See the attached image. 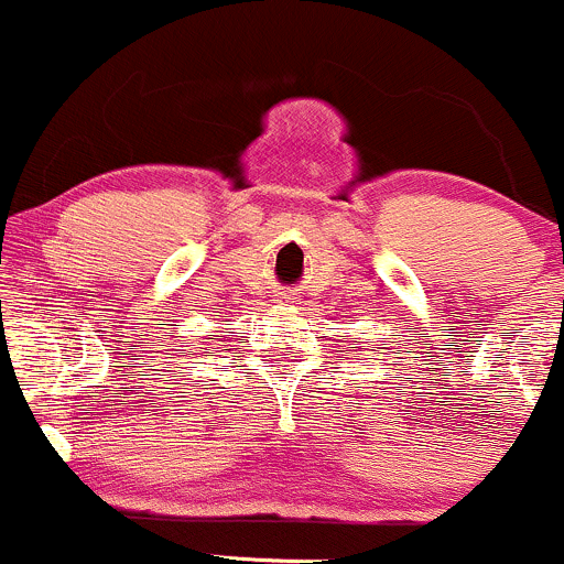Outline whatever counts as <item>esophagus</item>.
<instances>
[{
	"mask_svg": "<svg viewBox=\"0 0 564 564\" xmlns=\"http://www.w3.org/2000/svg\"><path fill=\"white\" fill-rule=\"evenodd\" d=\"M278 300H281V302H289V300H292V296H289V294H281V296H278Z\"/></svg>",
	"mask_w": 564,
	"mask_h": 564,
	"instance_id": "1",
	"label": "esophagus"
}]
</instances>
